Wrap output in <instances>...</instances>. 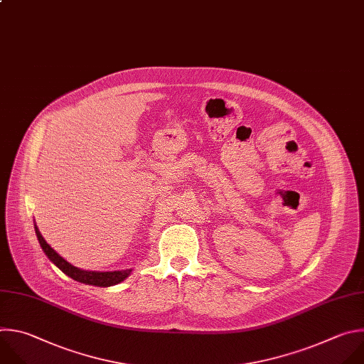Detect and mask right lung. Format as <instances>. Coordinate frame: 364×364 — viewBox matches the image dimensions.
I'll use <instances>...</instances> for the list:
<instances>
[{"instance_id": "add662e5", "label": "right lung", "mask_w": 364, "mask_h": 364, "mask_svg": "<svg viewBox=\"0 0 364 364\" xmlns=\"http://www.w3.org/2000/svg\"><path fill=\"white\" fill-rule=\"evenodd\" d=\"M36 228V235L38 238V242L43 248V251L46 252V255L48 257V259L57 265L65 275H68L70 278L76 279L79 282L83 284H89V285H96V287H110V285H116L119 282H122L123 279H126L132 269H122V271H86V269H80L75 265H71L70 262H67L63 257H60L43 238L41 232L38 231L37 225H34Z\"/></svg>"}]
</instances>
